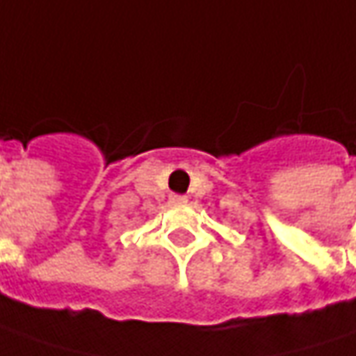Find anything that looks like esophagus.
Returning <instances> with one entry per match:
<instances>
[{
	"label": "esophagus",
	"mask_w": 356,
	"mask_h": 356,
	"mask_svg": "<svg viewBox=\"0 0 356 356\" xmlns=\"http://www.w3.org/2000/svg\"><path fill=\"white\" fill-rule=\"evenodd\" d=\"M171 201L173 203H187V197L185 195H171Z\"/></svg>",
	"instance_id": "34e87169"
}]
</instances>
